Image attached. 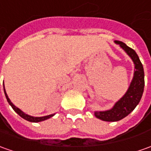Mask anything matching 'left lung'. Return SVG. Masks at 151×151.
<instances>
[{"label": "left lung", "instance_id": "obj_1", "mask_svg": "<svg viewBox=\"0 0 151 151\" xmlns=\"http://www.w3.org/2000/svg\"><path fill=\"white\" fill-rule=\"evenodd\" d=\"M115 43L121 46V48H122L131 57L135 64V71L133 79L127 93L118 101L115 103L113 107L110 110L94 112L97 118L105 122H117L128 116L138 105L144 92V68L136 51L128 47L122 41L115 40Z\"/></svg>", "mask_w": 151, "mask_h": 151}]
</instances>
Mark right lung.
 <instances>
[{"label":"right lung","mask_w":151,"mask_h":151,"mask_svg":"<svg viewBox=\"0 0 151 151\" xmlns=\"http://www.w3.org/2000/svg\"><path fill=\"white\" fill-rule=\"evenodd\" d=\"M3 85H4V83H3ZM4 92H5V95H6V97L7 101L9 102V104L11 106V107L13 108V110L15 111V112L17 113V114L20 116L22 118H24V120H26V121H28V122H43V121H45L47 119L50 118V117H52L53 116H54V114H51L49 115V116H40V117H35V116H29V115L25 114L24 112H23L22 111L19 109L18 107H16L12 102L10 100V98L8 97L7 96L6 93V89H5V87H4Z\"/></svg>","instance_id":"add662e5"}]
</instances>
